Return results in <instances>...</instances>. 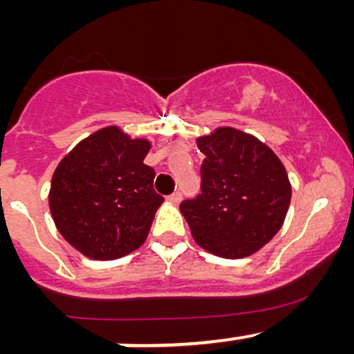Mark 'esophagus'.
<instances>
[{
    "label": "esophagus",
    "mask_w": 354,
    "mask_h": 354,
    "mask_svg": "<svg viewBox=\"0 0 354 354\" xmlns=\"http://www.w3.org/2000/svg\"><path fill=\"white\" fill-rule=\"evenodd\" d=\"M167 202L173 203V205H178V203L181 202V194H180V192H176V194L169 195V197H167Z\"/></svg>",
    "instance_id": "esophagus-1"
}]
</instances>
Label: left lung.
Segmentation results:
<instances>
[{
  "instance_id": "obj_1",
  "label": "left lung",
  "mask_w": 354,
  "mask_h": 354,
  "mask_svg": "<svg viewBox=\"0 0 354 354\" xmlns=\"http://www.w3.org/2000/svg\"><path fill=\"white\" fill-rule=\"evenodd\" d=\"M202 194L181 202L192 236L209 253L243 259L283 227L291 183L281 159L253 135L231 127L197 138Z\"/></svg>"
}]
</instances>
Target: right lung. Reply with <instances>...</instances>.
<instances>
[{
  "label": "right lung",
  "mask_w": 354,
  "mask_h": 354,
  "mask_svg": "<svg viewBox=\"0 0 354 354\" xmlns=\"http://www.w3.org/2000/svg\"><path fill=\"white\" fill-rule=\"evenodd\" d=\"M151 142L106 127L78 142L56 167L49 209L62 236L82 255L114 260L144 245L156 210Z\"/></svg>",
  "instance_id": "right-lung-1"
}]
</instances>
